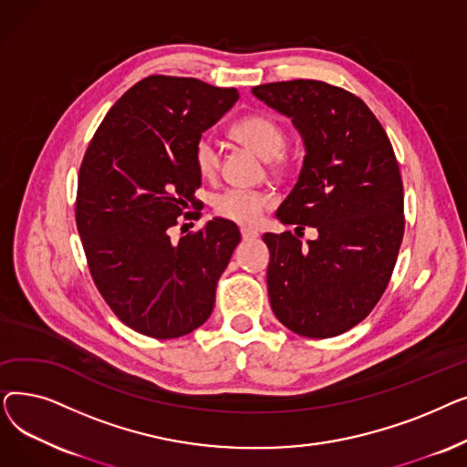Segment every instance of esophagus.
I'll return each instance as SVG.
<instances>
[{
    "label": "esophagus",
    "instance_id": "obj_1",
    "mask_svg": "<svg viewBox=\"0 0 467 467\" xmlns=\"http://www.w3.org/2000/svg\"><path fill=\"white\" fill-rule=\"evenodd\" d=\"M240 234H242V240H244V242L255 240V238L259 236V233H257V231H254V229H240Z\"/></svg>",
    "mask_w": 467,
    "mask_h": 467
}]
</instances>
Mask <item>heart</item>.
<instances>
[{"instance_id":"obj_1","label":"heart","mask_w":467,"mask_h":467,"mask_svg":"<svg viewBox=\"0 0 467 467\" xmlns=\"http://www.w3.org/2000/svg\"><path fill=\"white\" fill-rule=\"evenodd\" d=\"M233 136L266 161L278 157L285 145V132L280 122L271 115L263 113L248 115L236 120L233 125ZM192 159L202 178L215 176L219 168V151L212 136L204 134L196 140L192 147ZM266 206L268 196L265 192L236 189L217 194L212 202V208L219 217H225L242 225L255 223Z\"/></svg>"}]
</instances>
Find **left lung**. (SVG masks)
<instances>
[{
  "mask_svg": "<svg viewBox=\"0 0 467 467\" xmlns=\"http://www.w3.org/2000/svg\"><path fill=\"white\" fill-rule=\"evenodd\" d=\"M303 138L297 183L276 210L284 225L317 231L263 234L271 252L268 299L293 333L327 338L358 326L389 282L403 240V183L391 143L352 92L296 79L252 88Z\"/></svg>",
  "mask_w": 467,
  "mask_h": 467,
  "instance_id": "left-lung-1",
  "label": "left lung"
}]
</instances>
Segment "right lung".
<instances>
[{
	"label": "right lung",
	"instance_id": "1",
	"mask_svg": "<svg viewBox=\"0 0 467 467\" xmlns=\"http://www.w3.org/2000/svg\"><path fill=\"white\" fill-rule=\"evenodd\" d=\"M236 100V88L145 78L115 102L85 153L76 219L90 275L119 320L141 335L183 337L213 310L238 227L213 217L178 242L170 229L196 204V140Z\"/></svg>",
	"mask_w": 467,
	"mask_h": 467
}]
</instances>
